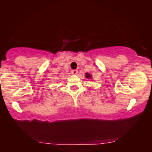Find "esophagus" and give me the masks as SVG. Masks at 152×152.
Returning <instances> with one entry per match:
<instances>
[{
	"label": "esophagus",
	"instance_id": "obj_1",
	"mask_svg": "<svg viewBox=\"0 0 152 152\" xmlns=\"http://www.w3.org/2000/svg\"><path fill=\"white\" fill-rule=\"evenodd\" d=\"M72 74H74V75H76V74H77V73H78V70H72Z\"/></svg>",
	"mask_w": 152,
	"mask_h": 152
}]
</instances>
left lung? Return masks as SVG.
<instances>
[{"instance_id":"left-lung-1","label":"left lung","mask_w":152,"mask_h":152,"mask_svg":"<svg viewBox=\"0 0 152 152\" xmlns=\"http://www.w3.org/2000/svg\"><path fill=\"white\" fill-rule=\"evenodd\" d=\"M85 76L87 78H91V75L90 74H88V73H86V75H85Z\"/></svg>"}]
</instances>
